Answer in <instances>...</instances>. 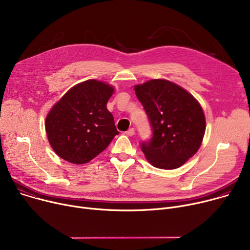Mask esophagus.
<instances>
[{"label":"esophagus","instance_id":"34e87169","mask_svg":"<svg viewBox=\"0 0 250 250\" xmlns=\"http://www.w3.org/2000/svg\"><path fill=\"white\" fill-rule=\"evenodd\" d=\"M134 133H135V130H134V128H130V129H128L125 132V134H126V135H128V136H133Z\"/></svg>","mask_w":250,"mask_h":250}]
</instances>
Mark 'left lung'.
Listing matches in <instances>:
<instances>
[{"mask_svg": "<svg viewBox=\"0 0 250 250\" xmlns=\"http://www.w3.org/2000/svg\"><path fill=\"white\" fill-rule=\"evenodd\" d=\"M134 90L152 128L150 140L140 145L145 157L156 168L180 167L197 152L204 136L200 104L182 87L167 80H150Z\"/></svg>", "mask_w": 250, "mask_h": 250, "instance_id": "8db88e82", "label": "left lung"}]
</instances>
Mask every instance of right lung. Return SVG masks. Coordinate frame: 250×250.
Listing matches in <instances>:
<instances>
[{
	"label": "right lung",
	"mask_w": 250,
	"mask_h": 250,
	"mask_svg": "<svg viewBox=\"0 0 250 250\" xmlns=\"http://www.w3.org/2000/svg\"><path fill=\"white\" fill-rule=\"evenodd\" d=\"M110 85L88 80L71 88L46 118L48 140L62 159L84 164L104 151L119 132L107 102Z\"/></svg>",
	"instance_id": "1"
}]
</instances>
